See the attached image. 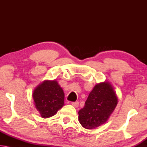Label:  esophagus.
<instances>
[{
	"mask_svg": "<svg viewBox=\"0 0 147 147\" xmlns=\"http://www.w3.org/2000/svg\"><path fill=\"white\" fill-rule=\"evenodd\" d=\"M71 104L72 106L74 107V108H78L79 105V102H72Z\"/></svg>",
	"mask_w": 147,
	"mask_h": 147,
	"instance_id": "esophagus-1",
	"label": "esophagus"
}]
</instances>
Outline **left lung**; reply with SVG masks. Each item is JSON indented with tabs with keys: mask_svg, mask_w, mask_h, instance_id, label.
Listing matches in <instances>:
<instances>
[{
	"mask_svg": "<svg viewBox=\"0 0 147 147\" xmlns=\"http://www.w3.org/2000/svg\"><path fill=\"white\" fill-rule=\"evenodd\" d=\"M118 102L112 86L99 83L89 93L85 105L78 111L79 122L84 128L94 129L108 121Z\"/></svg>",
	"mask_w": 147,
	"mask_h": 147,
	"instance_id": "left-lung-1",
	"label": "left lung"
}]
</instances>
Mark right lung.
<instances>
[{
	"label": "right lung",
	"mask_w": 147,
	"mask_h": 147,
	"mask_svg": "<svg viewBox=\"0 0 147 147\" xmlns=\"http://www.w3.org/2000/svg\"><path fill=\"white\" fill-rule=\"evenodd\" d=\"M32 96L42 118L54 115L64 105L63 91L56 80L44 81L36 87Z\"/></svg>",
	"instance_id": "obj_1"
}]
</instances>
